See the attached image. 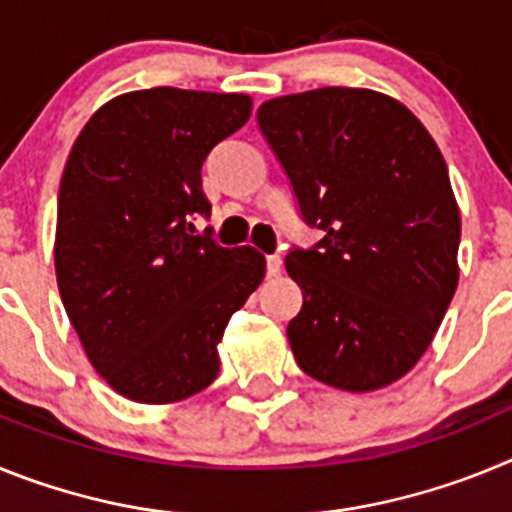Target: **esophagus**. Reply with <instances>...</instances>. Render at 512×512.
Returning a JSON list of instances; mask_svg holds the SVG:
<instances>
[{"mask_svg":"<svg viewBox=\"0 0 512 512\" xmlns=\"http://www.w3.org/2000/svg\"><path fill=\"white\" fill-rule=\"evenodd\" d=\"M266 274H269V277H279V274H282V256H277V253H274V256H266Z\"/></svg>","mask_w":512,"mask_h":512,"instance_id":"esophagus-1","label":"esophagus"}]
</instances>
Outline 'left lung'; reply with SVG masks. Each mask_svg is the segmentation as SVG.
Masks as SVG:
<instances>
[{"label":"left lung","mask_w":512,"mask_h":512,"mask_svg":"<svg viewBox=\"0 0 512 512\" xmlns=\"http://www.w3.org/2000/svg\"><path fill=\"white\" fill-rule=\"evenodd\" d=\"M310 251L287 253L302 310L287 338L307 377L346 392L397 382L428 351L459 284L461 215L423 122L390 94L323 87L266 99Z\"/></svg>","instance_id":"8db88e82"}]
</instances>
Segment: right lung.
<instances>
[{"label": "right lung", "mask_w": 512, "mask_h": 512, "mask_svg": "<svg viewBox=\"0 0 512 512\" xmlns=\"http://www.w3.org/2000/svg\"><path fill=\"white\" fill-rule=\"evenodd\" d=\"M248 94L156 87L104 102L58 189L56 282L99 377L133 402L169 405L220 372L217 346L266 274L256 248L194 235L202 164L251 117Z\"/></svg>", "instance_id": "1"}]
</instances>
